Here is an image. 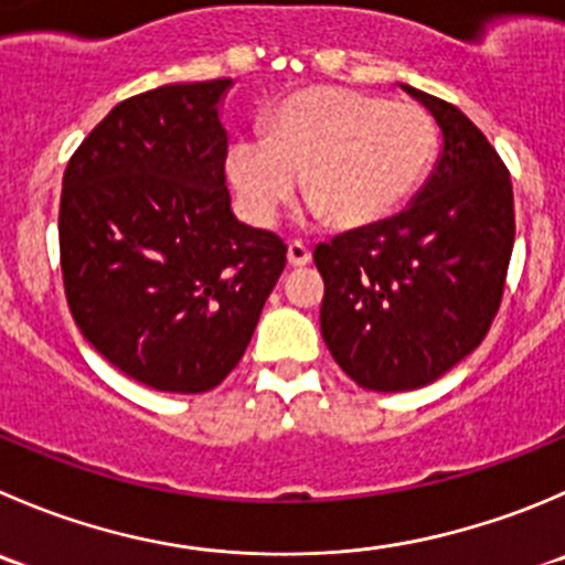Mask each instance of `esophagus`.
I'll list each match as a JSON object with an SVG mask.
<instances>
[{"label":"esophagus","instance_id":"obj_1","mask_svg":"<svg viewBox=\"0 0 565 565\" xmlns=\"http://www.w3.org/2000/svg\"><path fill=\"white\" fill-rule=\"evenodd\" d=\"M287 259H289V265H292V267H306L311 262L309 245L300 243V239H292V243H289V248H287Z\"/></svg>","mask_w":565,"mask_h":565}]
</instances>
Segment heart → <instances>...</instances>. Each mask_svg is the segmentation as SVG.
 I'll list each match as a JSON object with an SVG mask.
<instances>
[{
    "mask_svg": "<svg viewBox=\"0 0 565 565\" xmlns=\"http://www.w3.org/2000/svg\"><path fill=\"white\" fill-rule=\"evenodd\" d=\"M439 126L414 102L309 87L281 98L265 137H239L228 177L245 215L270 226L300 182L303 201L333 228L392 215L434 162Z\"/></svg>",
    "mask_w": 565,
    "mask_h": 565,
    "instance_id": "heart-1",
    "label": "heart"
}]
</instances>
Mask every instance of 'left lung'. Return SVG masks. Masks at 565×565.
<instances>
[{"mask_svg":"<svg viewBox=\"0 0 565 565\" xmlns=\"http://www.w3.org/2000/svg\"><path fill=\"white\" fill-rule=\"evenodd\" d=\"M434 113L441 157L408 210L315 248L320 331L361 388L411 392L486 339L511 265L516 215L505 162L456 104L403 85Z\"/></svg>","mask_w":565,"mask_h":565,"instance_id":"1","label":"left lung"}]
</instances>
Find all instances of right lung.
<instances>
[{
    "label": "right lung",
    "mask_w": 565,
    "mask_h": 565,
    "mask_svg": "<svg viewBox=\"0 0 565 565\" xmlns=\"http://www.w3.org/2000/svg\"><path fill=\"white\" fill-rule=\"evenodd\" d=\"M228 85H162L115 104L63 177L71 317L109 364L157 392L215 388L287 265L281 237L232 215L217 115Z\"/></svg>",
    "instance_id": "obj_1"
}]
</instances>
